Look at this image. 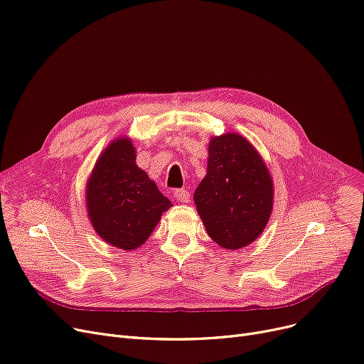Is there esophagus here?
Masks as SVG:
<instances>
[{
  "mask_svg": "<svg viewBox=\"0 0 364 364\" xmlns=\"http://www.w3.org/2000/svg\"><path fill=\"white\" fill-rule=\"evenodd\" d=\"M173 198H176L178 202L187 203L188 200H191V193H188L187 191H184V188H178V191L173 192Z\"/></svg>",
  "mask_w": 364,
  "mask_h": 364,
  "instance_id": "1",
  "label": "esophagus"
}]
</instances>
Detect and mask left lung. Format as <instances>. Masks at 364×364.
Segmentation results:
<instances>
[{
  "label": "left lung",
  "instance_id": "8db88e82",
  "mask_svg": "<svg viewBox=\"0 0 364 364\" xmlns=\"http://www.w3.org/2000/svg\"><path fill=\"white\" fill-rule=\"evenodd\" d=\"M193 200L210 238L225 250L255 242L274 207V181L259 151L236 132L211 136L207 176Z\"/></svg>",
  "mask_w": 364,
  "mask_h": 364
}]
</instances>
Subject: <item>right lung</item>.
Wrapping results in <instances>:
<instances>
[{"mask_svg":"<svg viewBox=\"0 0 364 364\" xmlns=\"http://www.w3.org/2000/svg\"><path fill=\"white\" fill-rule=\"evenodd\" d=\"M135 161L131 138L119 136L104 149L86 183V210L95 232L124 251L143 245L172 207Z\"/></svg>","mask_w":364,"mask_h":364,"instance_id":"right-lung-1","label":"right lung"}]
</instances>
